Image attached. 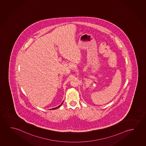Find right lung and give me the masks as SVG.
I'll return each mask as SVG.
<instances>
[{"mask_svg":"<svg viewBox=\"0 0 146 146\" xmlns=\"http://www.w3.org/2000/svg\"><path fill=\"white\" fill-rule=\"evenodd\" d=\"M63 103V102H62V103L61 104V105H59L58 106V107H56V108H53V109H57V108H58V107H60V106H61V105H62V104Z\"/></svg>","mask_w":146,"mask_h":146,"instance_id":"1","label":"right lung"}]
</instances>
